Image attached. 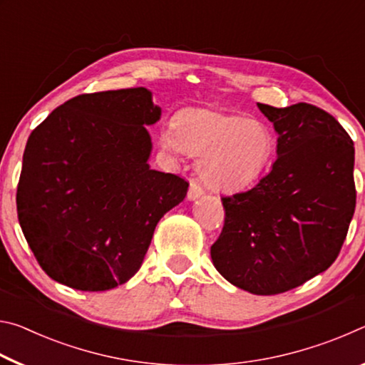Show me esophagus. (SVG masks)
<instances>
[{
    "instance_id": "esophagus-1",
    "label": "esophagus",
    "mask_w": 365,
    "mask_h": 365,
    "mask_svg": "<svg viewBox=\"0 0 365 365\" xmlns=\"http://www.w3.org/2000/svg\"><path fill=\"white\" fill-rule=\"evenodd\" d=\"M200 196H202V188L193 180V182L190 183V190H188V195H187L188 201H195Z\"/></svg>"
}]
</instances>
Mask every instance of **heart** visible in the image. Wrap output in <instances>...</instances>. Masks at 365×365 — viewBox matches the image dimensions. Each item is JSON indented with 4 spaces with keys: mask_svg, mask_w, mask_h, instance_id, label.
<instances>
[{
    "mask_svg": "<svg viewBox=\"0 0 365 365\" xmlns=\"http://www.w3.org/2000/svg\"><path fill=\"white\" fill-rule=\"evenodd\" d=\"M159 141L170 153L200 158V175L217 191L255 183L275 150V137L265 122L214 109L183 110L175 125L160 128Z\"/></svg>",
    "mask_w": 365,
    "mask_h": 365,
    "instance_id": "heart-1",
    "label": "heart"
}]
</instances>
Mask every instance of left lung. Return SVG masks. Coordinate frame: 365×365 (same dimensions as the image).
<instances>
[{
    "mask_svg": "<svg viewBox=\"0 0 365 365\" xmlns=\"http://www.w3.org/2000/svg\"><path fill=\"white\" fill-rule=\"evenodd\" d=\"M277 133V160L255 188L222 197L214 267L252 294H279L335 261L356 207L354 143L335 117L298 103L257 104Z\"/></svg>",
    "mask_w": 365,
    "mask_h": 365,
    "instance_id": "obj_1",
    "label": "left lung"
}]
</instances>
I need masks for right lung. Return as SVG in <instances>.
<instances>
[{
    "mask_svg": "<svg viewBox=\"0 0 365 365\" xmlns=\"http://www.w3.org/2000/svg\"><path fill=\"white\" fill-rule=\"evenodd\" d=\"M163 110L145 86L78 95L30 133L17 215L41 269L80 292H106L137 274L154 228L188 183L151 169Z\"/></svg>",
    "mask_w": 365,
    "mask_h": 365,
    "instance_id": "right-lung-1",
    "label": "right lung"
}]
</instances>
